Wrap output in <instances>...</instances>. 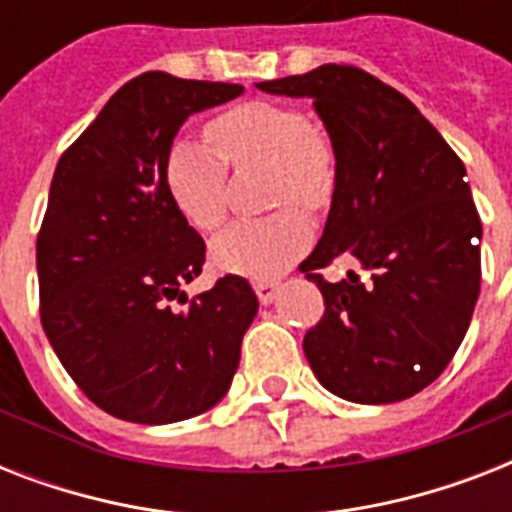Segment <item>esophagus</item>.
<instances>
[{"instance_id": "34e87169", "label": "esophagus", "mask_w": 512, "mask_h": 512, "mask_svg": "<svg viewBox=\"0 0 512 512\" xmlns=\"http://www.w3.org/2000/svg\"><path fill=\"white\" fill-rule=\"evenodd\" d=\"M252 287H255L257 300H260L263 305L273 303L276 295H279V281H273V279H257L252 281Z\"/></svg>"}]
</instances>
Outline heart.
<instances>
[{
    "label": "heart",
    "mask_w": 512,
    "mask_h": 512,
    "mask_svg": "<svg viewBox=\"0 0 512 512\" xmlns=\"http://www.w3.org/2000/svg\"><path fill=\"white\" fill-rule=\"evenodd\" d=\"M212 148L177 140L164 159V185L175 207L199 231H217L228 215V164L241 170L268 164V201L279 212L239 220L212 244L220 271L271 276L287 268L311 244L303 209H321L332 199L337 162L327 135L305 111L276 100H247L207 124Z\"/></svg>",
    "instance_id": "1"
}]
</instances>
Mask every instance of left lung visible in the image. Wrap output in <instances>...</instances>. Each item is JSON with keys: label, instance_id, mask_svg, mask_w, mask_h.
<instances>
[{"label": "left lung", "instance_id": "1", "mask_svg": "<svg viewBox=\"0 0 512 512\" xmlns=\"http://www.w3.org/2000/svg\"><path fill=\"white\" fill-rule=\"evenodd\" d=\"M260 90L311 98L337 159L324 236L300 263L324 295L305 332L313 374L356 404H393L444 372L481 292V217L465 164L412 100L366 74L327 63ZM359 265L332 285L320 268Z\"/></svg>", "mask_w": 512, "mask_h": 512}]
</instances>
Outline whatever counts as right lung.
Listing matches in <instances>:
<instances>
[{"label":"right lung","instance_id":"1","mask_svg":"<svg viewBox=\"0 0 512 512\" xmlns=\"http://www.w3.org/2000/svg\"><path fill=\"white\" fill-rule=\"evenodd\" d=\"M228 82L148 71L119 87L63 151L36 236L39 316L71 380L119 420L164 425L228 393L257 313L247 279L193 300L207 244L175 207L164 159L180 124L239 98ZM188 302L183 312L171 303Z\"/></svg>","mask_w":512,"mask_h":512}]
</instances>
